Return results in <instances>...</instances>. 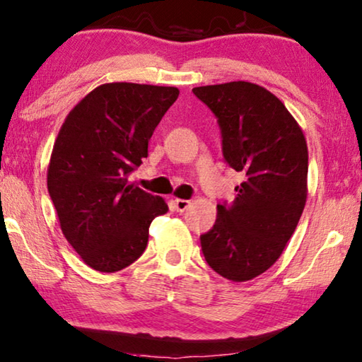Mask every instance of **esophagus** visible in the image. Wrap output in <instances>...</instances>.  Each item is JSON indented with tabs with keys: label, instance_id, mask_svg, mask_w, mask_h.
I'll use <instances>...</instances> for the list:
<instances>
[{
	"label": "esophagus",
	"instance_id": "obj_1",
	"mask_svg": "<svg viewBox=\"0 0 362 362\" xmlns=\"http://www.w3.org/2000/svg\"><path fill=\"white\" fill-rule=\"evenodd\" d=\"M188 206H190V200H183V198H177V200H174V208L179 213L185 211Z\"/></svg>",
	"mask_w": 362,
	"mask_h": 362
}]
</instances>
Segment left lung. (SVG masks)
I'll list each match as a JSON object with an SVG mask.
<instances>
[{
	"mask_svg": "<svg viewBox=\"0 0 362 362\" xmlns=\"http://www.w3.org/2000/svg\"><path fill=\"white\" fill-rule=\"evenodd\" d=\"M218 118L223 156L244 175L233 205L220 203L202 234L208 266L233 282L261 276L281 257L307 202L303 131L271 91L249 81L193 88Z\"/></svg>",
	"mask_w": 362,
	"mask_h": 362,
	"instance_id": "8db88e82",
	"label": "left lung"
}]
</instances>
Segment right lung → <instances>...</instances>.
I'll return each instance as SVG.
<instances>
[{
	"mask_svg": "<svg viewBox=\"0 0 362 362\" xmlns=\"http://www.w3.org/2000/svg\"><path fill=\"white\" fill-rule=\"evenodd\" d=\"M179 96L175 86L115 81L91 90L65 118L47 169L60 230L86 266L118 272L141 257L164 198L128 182Z\"/></svg>",
	"mask_w": 362,
	"mask_h": 362,
	"instance_id": "add662e5",
	"label": "right lung"
}]
</instances>
